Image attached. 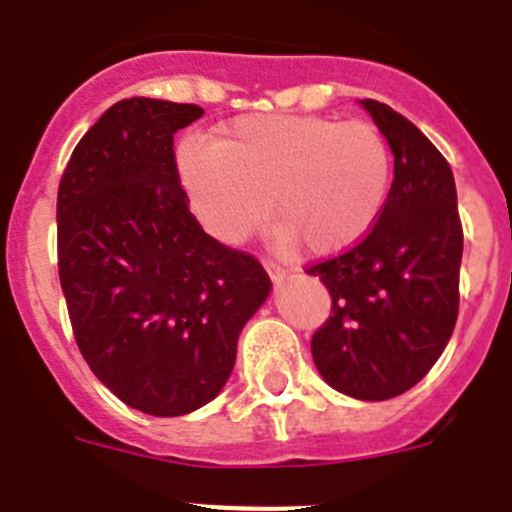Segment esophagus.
Segmentation results:
<instances>
[{
	"label": "esophagus",
	"mask_w": 512,
	"mask_h": 512,
	"mask_svg": "<svg viewBox=\"0 0 512 512\" xmlns=\"http://www.w3.org/2000/svg\"><path fill=\"white\" fill-rule=\"evenodd\" d=\"M265 270H267V275L272 277V282H282L287 277L285 267L277 265V262H272V260H265Z\"/></svg>",
	"instance_id": "1"
}]
</instances>
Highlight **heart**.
<instances>
[{"mask_svg":"<svg viewBox=\"0 0 512 512\" xmlns=\"http://www.w3.org/2000/svg\"><path fill=\"white\" fill-rule=\"evenodd\" d=\"M180 175L217 240H247L275 207L282 245L305 242L312 255H335L357 245L382 215L393 152L367 122L252 114L212 142H187Z\"/></svg>","mask_w":512,"mask_h":512,"instance_id":"1","label":"heart"}]
</instances>
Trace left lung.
Instances as JSON below:
<instances>
[{
  "label": "left lung",
  "mask_w": 512,
  "mask_h": 512,
  "mask_svg": "<svg viewBox=\"0 0 512 512\" xmlns=\"http://www.w3.org/2000/svg\"><path fill=\"white\" fill-rule=\"evenodd\" d=\"M395 157L375 227L352 250L307 267L332 297L312 335L322 380L355 400H390L435 365L458 320L463 227L453 170L410 119L360 99Z\"/></svg>",
  "instance_id": "8db88e82"
}]
</instances>
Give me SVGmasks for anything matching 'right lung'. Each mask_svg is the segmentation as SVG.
Segmentation results:
<instances>
[{"label": "right lung", "mask_w": 512, "mask_h": 512, "mask_svg": "<svg viewBox=\"0 0 512 512\" xmlns=\"http://www.w3.org/2000/svg\"><path fill=\"white\" fill-rule=\"evenodd\" d=\"M202 114L150 97L112 104L74 147L57 195L74 340L102 385L157 418L220 395L272 287L255 257L207 235L187 207L172 140Z\"/></svg>", "instance_id": "1"}]
</instances>
